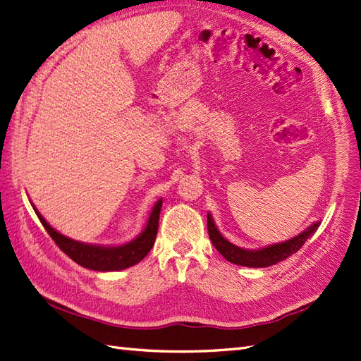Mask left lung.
I'll return each mask as SVG.
<instances>
[{
  "mask_svg": "<svg viewBox=\"0 0 361 361\" xmlns=\"http://www.w3.org/2000/svg\"><path fill=\"white\" fill-rule=\"evenodd\" d=\"M319 226L320 223L312 224L300 235L290 239V241L265 247V248H261V250H244V248L236 247L232 243H228L226 238H223V235L218 232V228L214 223V219H212L210 214H207L209 238L212 244L215 245L216 250L223 255L228 262L236 264V265H244V267H253V269L270 267L286 259V257H290L293 253L298 252L314 233H316Z\"/></svg>",
  "mask_w": 361,
  "mask_h": 361,
  "instance_id": "8db88e82",
  "label": "left lung"
}]
</instances>
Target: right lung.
I'll return each instance as SVG.
<instances>
[{
  "label": "right lung",
  "instance_id": "1",
  "mask_svg": "<svg viewBox=\"0 0 361 361\" xmlns=\"http://www.w3.org/2000/svg\"><path fill=\"white\" fill-rule=\"evenodd\" d=\"M161 200L157 201V204L152 209V214L147 221L146 228L138 235L134 241L118 247H100V245H88L84 243H78L75 239H70L58 233L56 230L49 226L38 210L35 207L36 215L42 223L44 228L61 250L66 253L73 261L79 265L85 267L90 270L96 271H118L125 270L128 267H133L140 262L143 257L151 252V248L155 243L157 230H159V219L161 210Z\"/></svg>",
  "mask_w": 361,
  "mask_h": 361
}]
</instances>
